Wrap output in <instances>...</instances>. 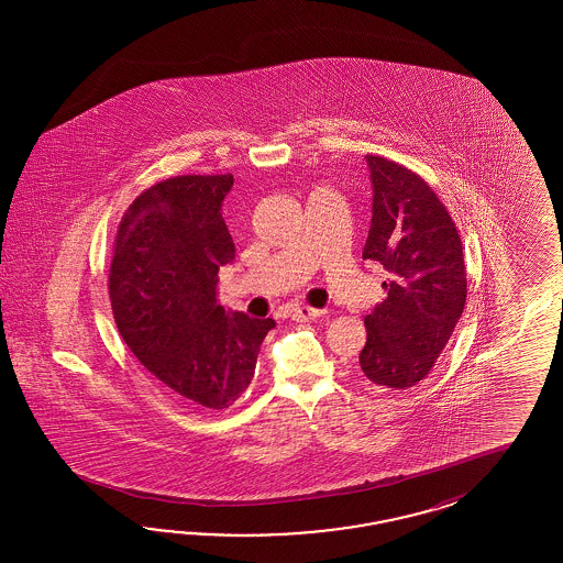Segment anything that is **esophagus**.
<instances>
[{
	"label": "esophagus",
	"mask_w": 563,
	"mask_h": 563,
	"mask_svg": "<svg viewBox=\"0 0 563 563\" xmlns=\"http://www.w3.org/2000/svg\"><path fill=\"white\" fill-rule=\"evenodd\" d=\"M322 313H324V309H318V307L297 306L292 309V318H295V320H301V322L320 318Z\"/></svg>",
	"instance_id": "1"
}]
</instances>
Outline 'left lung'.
Instances as JSON below:
<instances>
[{
  "label": "left lung",
  "instance_id": "8db88e82",
  "mask_svg": "<svg viewBox=\"0 0 563 563\" xmlns=\"http://www.w3.org/2000/svg\"><path fill=\"white\" fill-rule=\"evenodd\" d=\"M374 217L363 260L388 274L386 299L365 316L361 375L379 388L409 390L433 369L466 303V268L456 224L426 179L367 154Z\"/></svg>",
  "mask_w": 563,
  "mask_h": 563
}]
</instances>
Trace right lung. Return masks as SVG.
<instances>
[{"label": "right lung", "instance_id": "obj_1", "mask_svg": "<svg viewBox=\"0 0 563 563\" xmlns=\"http://www.w3.org/2000/svg\"><path fill=\"white\" fill-rule=\"evenodd\" d=\"M233 175H179L125 210L109 268L121 339L184 407L229 409L247 390L273 318L227 313L219 268L235 243L221 206Z\"/></svg>", "mask_w": 563, "mask_h": 563}]
</instances>
